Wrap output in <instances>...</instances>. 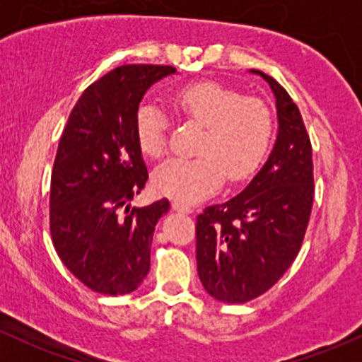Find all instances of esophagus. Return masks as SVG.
I'll return each mask as SVG.
<instances>
[{"label": "esophagus", "mask_w": 362, "mask_h": 362, "mask_svg": "<svg viewBox=\"0 0 362 362\" xmlns=\"http://www.w3.org/2000/svg\"><path fill=\"white\" fill-rule=\"evenodd\" d=\"M171 206H173V210L184 211V214H191V211H192V208L189 206V204L180 203V202H173V203H171Z\"/></svg>", "instance_id": "obj_1"}]
</instances>
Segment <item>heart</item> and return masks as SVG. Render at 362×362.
<instances>
[{
  "label": "heart",
  "mask_w": 362,
  "mask_h": 362,
  "mask_svg": "<svg viewBox=\"0 0 362 362\" xmlns=\"http://www.w3.org/2000/svg\"><path fill=\"white\" fill-rule=\"evenodd\" d=\"M184 119L203 126L194 159H170L156 168L154 187L178 202H198L224 182H243L257 171L273 140V115L254 96L217 82L185 86L175 94ZM141 152L152 159L166 154L168 119L156 103H141L134 119Z\"/></svg>",
  "instance_id": "obj_1"
}]
</instances>
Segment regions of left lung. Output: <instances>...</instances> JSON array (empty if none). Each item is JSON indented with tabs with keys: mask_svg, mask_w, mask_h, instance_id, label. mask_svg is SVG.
Wrapping results in <instances>:
<instances>
[{
	"mask_svg": "<svg viewBox=\"0 0 362 362\" xmlns=\"http://www.w3.org/2000/svg\"><path fill=\"white\" fill-rule=\"evenodd\" d=\"M279 136L269 159L238 196L196 217L198 275L206 293L247 303L272 289L305 240L315 196L312 141L299 108L273 76Z\"/></svg>",
	"mask_w": 362,
	"mask_h": 362,
	"instance_id": "8db88e82",
	"label": "left lung"
}]
</instances>
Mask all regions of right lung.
I'll return each mask as SVG.
<instances>
[{"label": "right lung", "instance_id": "obj_1", "mask_svg": "<svg viewBox=\"0 0 362 362\" xmlns=\"http://www.w3.org/2000/svg\"><path fill=\"white\" fill-rule=\"evenodd\" d=\"M177 71L124 64L90 83L68 117L50 177V235L64 266L90 291L133 293L151 269L156 224L166 198L124 204L148 180L134 119L145 90Z\"/></svg>", "mask_w": 362, "mask_h": 362}]
</instances>
